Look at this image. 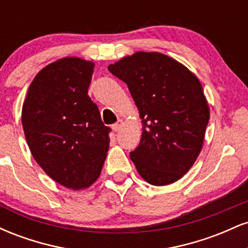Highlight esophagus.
I'll use <instances>...</instances> for the list:
<instances>
[{
    "mask_svg": "<svg viewBox=\"0 0 248 248\" xmlns=\"http://www.w3.org/2000/svg\"><path fill=\"white\" fill-rule=\"evenodd\" d=\"M121 127H122V120H118L114 124H112V129L114 130V132H118Z\"/></svg>",
    "mask_w": 248,
    "mask_h": 248,
    "instance_id": "1",
    "label": "esophagus"
}]
</instances>
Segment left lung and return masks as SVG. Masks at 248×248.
Here are the masks:
<instances>
[{"label": "left lung", "mask_w": 248, "mask_h": 248, "mask_svg": "<svg viewBox=\"0 0 248 248\" xmlns=\"http://www.w3.org/2000/svg\"><path fill=\"white\" fill-rule=\"evenodd\" d=\"M108 70L126 82L140 113L141 141L130 152L139 173L158 186L183 177L201 153L210 119L197 77L158 52H136Z\"/></svg>", "instance_id": "obj_1"}]
</instances>
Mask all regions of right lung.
I'll use <instances>...</instances> for the list:
<instances>
[{
	"label": "right lung",
	"mask_w": 248,
	"mask_h": 248,
	"mask_svg": "<svg viewBox=\"0 0 248 248\" xmlns=\"http://www.w3.org/2000/svg\"><path fill=\"white\" fill-rule=\"evenodd\" d=\"M94 64L70 57L47 65L28 90L22 124L37 163L57 183L80 190L100 175L110 128L87 95Z\"/></svg>",
	"instance_id": "obj_1"
}]
</instances>
